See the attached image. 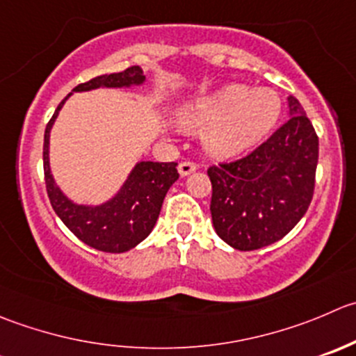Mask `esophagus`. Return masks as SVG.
<instances>
[{
  "label": "esophagus",
  "instance_id": "34e87169",
  "mask_svg": "<svg viewBox=\"0 0 356 356\" xmlns=\"http://www.w3.org/2000/svg\"><path fill=\"white\" fill-rule=\"evenodd\" d=\"M196 163H193V161H181L179 163V174L182 175V177H186V175L193 174V172L196 170Z\"/></svg>",
  "mask_w": 356,
  "mask_h": 356
}]
</instances>
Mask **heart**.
<instances>
[{"instance_id": "obj_1", "label": "heart", "mask_w": 356, "mask_h": 356, "mask_svg": "<svg viewBox=\"0 0 356 356\" xmlns=\"http://www.w3.org/2000/svg\"><path fill=\"white\" fill-rule=\"evenodd\" d=\"M280 109V95L271 88L229 83L186 102L179 109V120L188 129L202 130L207 153L233 158L268 136Z\"/></svg>"}]
</instances>
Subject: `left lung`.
<instances>
[{
    "instance_id": "left-lung-1",
    "label": "left lung",
    "mask_w": 356,
    "mask_h": 356,
    "mask_svg": "<svg viewBox=\"0 0 356 356\" xmlns=\"http://www.w3.org/2000/svg\"><path fill=\"white\" fill-rule=\"evenodd\" d=\"M289 122L247 156L207 170L213 227L236 250L282 240L312 203L318 137L296 97H289Z\"/></svg>"
}]
</instances>
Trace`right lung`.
I'll return each instance as SVG.
<instances>
[{
    "label": "right lung",
    "mask_w": 356,
    "mask_h": 356,
    "mask_svg": "<svg viewBox=\"0 0 356 356\" xmlns=\"http://www.w3.org/2000/svg\"><path fill=\"white\" fill-rule=\"evenodd\" d=\"M146 76L139 65L127 67L122 72L102 74L81 83L72 92H88L95 88H129L143 85ZM71 95V94H69ZM67 95V97H69ZM67 97L58 104L44 129L43 168L48 198L55 213L83 243L109 254H122L139 245L153 231L160 216L161 205L170 186L179 179L177 163L139 161L127 177L118 193L102 205H78L71 202L55 184L50 172V130Z\"/></svg>",
    "instance_id": "obj_1"
}]
</instances>
